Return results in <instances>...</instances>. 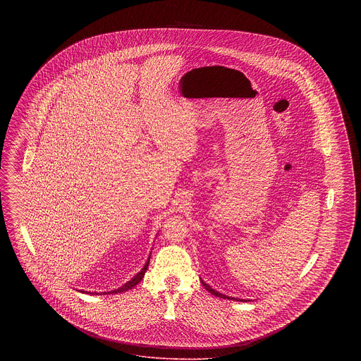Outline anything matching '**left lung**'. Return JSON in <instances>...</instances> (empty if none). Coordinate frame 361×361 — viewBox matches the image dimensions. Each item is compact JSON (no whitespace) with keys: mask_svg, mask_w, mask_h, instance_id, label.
Returning a JSON list of instances; mask_svg holds the SVG:
<instances>
[{"mask_svg":"<svg viewBox=\"0 0 361 361\" xmlns=\"http://www.w3.org/2000/svg\"><path fill=\"white\" fill-rule=\"evenodd\" d=\"M202 284L204 286V288H206L207 291L211 292L212 295H215V296H218V298H224V299H233L234 300V298H228V296H226V295H224V293H221V292L215 291V290H212L208 284H206L204 281H202ZM237 300V299H235Z\"/></svg>","mask_w":361,"mask_h":361,"instance_id":"8db88e82","label":"left lung"}]
</instances>
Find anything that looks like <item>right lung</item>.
Listing matches in <instances>:
<instances>
[{"instance_id":"right-lung-1","label":"right lung","mask_w":361,"mask_h":361,"mask_svg":"<svg viewBox=\"0 0 361 361\" xmlns=\"http://www.w3.org/2000/svg\"><path fill=\"white\" fill-rule=\"evenodd\" d=\"M149 261H150V257L147 259V262H146V265L142 268V271L140 272H137V275L134 276L130 281H127L123 287L121 288H118V290H114V291L111 292H104V293H119V292H126L128 291V290H131L133 287H135L137 283H140V280L143 279V276L146 274V271H147V267H149ZM87 293H90V292H87Z\"/></svg>"}]
</instances>
